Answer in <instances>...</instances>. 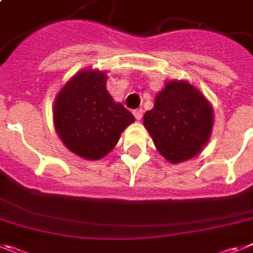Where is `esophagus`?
Returning <instances> with one entry per match:
<instances>
[{
  "label": "esophagus",
  "instance_id": "34e87169",
  "mask_svg": "<svg viewBox=\"0 0 253 253\" xmlns=\"http://www.w3.org/2000/svg\"><path fill=\"white\" fill-rule=\"evenodd\" d=\"M133 115H134V118L137 119V120H141L142 116H143V110H142V109H135L134 111H133Z\"/></svg>",
  "mask_w": 253,
  "mask_h": 253
}]
</instances>
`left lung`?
Returning <instances> with one entry per match:
<instances>
[{
	"mask_svg": "<svg viewBox=\"0 0 253 253\" xmlns=\"http://www.w3.org/2000/svg\"><path fill=\"white\" fill-rule=\"evenodd\" d=\"M143 123L160 153L172 164L196 156L211 135L210 103L187 82H168Z\"/></svg>",
	"mask_w": 253,
	"mask_h": 253,
	"instance_id": "left-lung-1",
	"label": "left lung"
}]
</instances>
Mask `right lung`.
I'll return each mask as SVG.
<instances>
[{"label":"right lung","mask_w":253,"mask_h":253,"mask_svg":"<svg viewBox=\"0 0 253 253\" xmlns=\"http://www.w3.org/2000/svg\"><path fill=\"white\" fill-rule=\"evenodd\" d=\"M55 128L71 152L88 160L106 156L134 116L114 102L106 89V74L83 70L59 93L53 111Z\"/></svg>","instance_id":"add662e5"}]
</instances>
